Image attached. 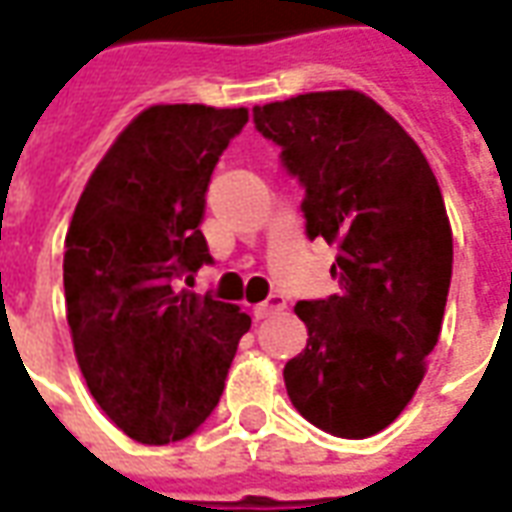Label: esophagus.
<instances>
[{
	"label": "esophagus",
	"instance_id": "esophagus-1",
	"mask_svg": "<svg viewBox=\"0 0 512 512\" xmlns=\"http://www.w3.org/2000/svg\"><path fill=\"white\" fill-rule=\"evenodd\" d=\"M288 307V301H285V296H279V293H274V296H268L263 304H257L255 307V318L260 321V318H271V315H277V312H282Z\"/></svg>",
	"mask_w": 512,
	"mask_h": 512
}]
</instances>
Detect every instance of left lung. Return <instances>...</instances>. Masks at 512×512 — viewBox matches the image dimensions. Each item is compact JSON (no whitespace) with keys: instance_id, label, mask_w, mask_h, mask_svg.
Returning a JSON list of instances; mask_svg holds the SVG:
<instances>
[{"instance_id":"left-lung-1","label":"left lung","mask_w":512,"mask_h":512,"mask_svg":"<svg viewBox=\"0 0 512 512\" xmlns=\"http://www.w3.org/2000/svg\"><path fill=\"white\" fill-rule=\"evenodd\" d=\"M304 186L312 241L337 244L340 293L299 301L307 348L285 365L290 403L315 428L367 439L392 425L425 378L452 277V230L419 145L356 90L252 109Z\"/></svg>"}]
</instances>
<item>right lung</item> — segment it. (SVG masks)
I'll use <instances>...</instances> for the list:
<instances>
[{"mask_svg":"<svg viewBox=\"0 0 512 512\" xmlns=\"http://www.w3.org/2000/svg\"><path fill=\"white\" fill-rule=\"evenodd\" d=\"M249 112L158 104L106 150L65 235L73 351L95 403L126 436L169 444L219 403L252 318L180 288L211 263L202 235L213 167Z\"/></svg>","mask_w":512,"mask_h":512,"instance_id":"add662e5","label":"right lung"}]
</instances>
